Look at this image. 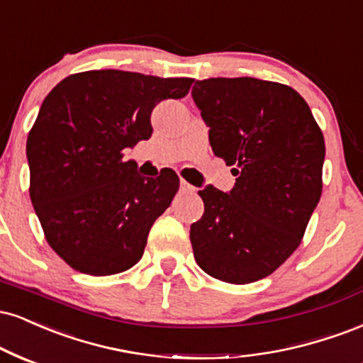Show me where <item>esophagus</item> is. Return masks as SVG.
I'll return each mask as SVG.
<instances>
[{
	"label": "esophagus",
	"instance_id": "esophagus-1",
	"mask_svg": "<svg viewBox=\"0 0 363 363\" xmlns=\"http://www.w3.org/2000/svg\"><path fill=\"white\" fill-rule=\"evenodd\" d=\"M181 193H184V194H193V193H196V187L191 186L189 182L181 181Z\"/></svg>",
	"mask_w": 363,
	"mask_h": 363
}]
</instances>
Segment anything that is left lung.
I'll return each instance as SVG.
<instances>
[{
	"label": "left lung",
	"mask_w": 363,
	"mask_h": 363,
	"mask_svg": "<svg viewBox=\"0 0 363 363\" xmlns=\"http://www.w3.org/2000/svg\"><path fill=\"white\" fill-rule=\"evenodd\" d=\"M193 99L216 157L233 165L230 193L199 191L194 259L211 277L250 284L299 247L321 198L325 138L308 103L286 84L253 77L196 81Z\"/></svg>",
	"instance_id": "left-lung-1"
}]
</instances>
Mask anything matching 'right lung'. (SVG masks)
Masks as SVG:
<instances>
[{"label": "right lung", "mask_w": 363, "mask_h": 363, "mask_svg": "<svg viewBox=\"0 0 363 363\" xmlns=\"http://www.w3.org/2000/svg\"><path fill=\"white\" fill-rule=\"evenodd\" d=\"M193 81L86 71L43 99L27 138L30 199L52 250L74 270L111 276L142 259L179 177L170 169L140 176L123 150L150 138L155 104L184 98Z\"/></svg>", "instance_id": "obj_1"}]
</instances>
